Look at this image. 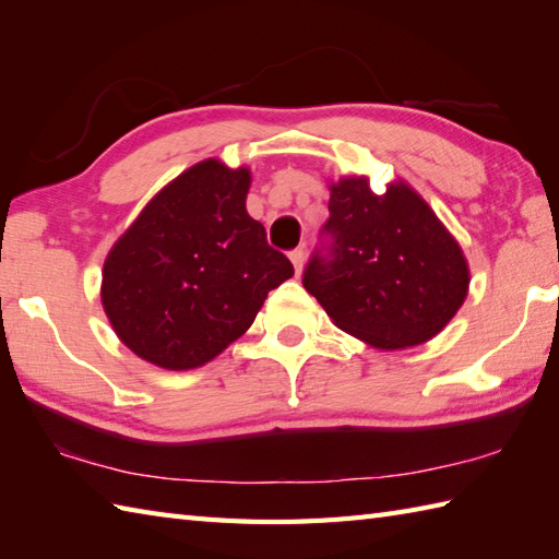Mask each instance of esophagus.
<instances>
[{
	"instance_id": "1",
	"label": "esophagus",
	"mask_w": 559,
	"mask_h": 559,
	"mask_svg": "<svg viewBox=\"0 0 559 559\" xmlns=\"http://www.w3.org/2000/svg\"><path fill=\"white\" fill-rule=\"evenodd\" d=\"M290 261H293V266H295V273H300V271H302V264H305V249H302V247L293 249V252H290Z\"/></svg>"
}]
</instances>
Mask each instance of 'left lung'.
Returning <instances> with one entry per match:
<instances>
[{
  "mask_svg": "<svg viewBox=\"0 0 559 559\" xmlns=\"http://www.w3.org/2000/svg\"><path fill=\"white\" fill-rule=\"evenodd\" d=\"M322 237L302 286L338 329L374 348L430 341L466 300V257L406 182L384 194L367 177L331 185Z\"/></svg>",
  "mask_w": 559,
  "mask_h": 559,
  "instance_id": "obj_1",
  "label": "left lung"
}]
</instances>
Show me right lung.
Instances as JSON below:
<instances>
[{
    "mask_svg": "<svg viewBox=\"0 0 559 559\" xmlns=\"http://www.w3.org/2000/svg\"><path fill=\"white\" fill-rule=\"evenodd\" d=\"M249 170L201 160L153 197L115 242L100 298L139 358L192 370L252 326L269 290L293 276L249 216Z\"/></svg>",
    "mask_w": 559,
    "mask_h": 559,
    "instance_id": "add662e5",
    "label": "right lung"
}]
</instances>
